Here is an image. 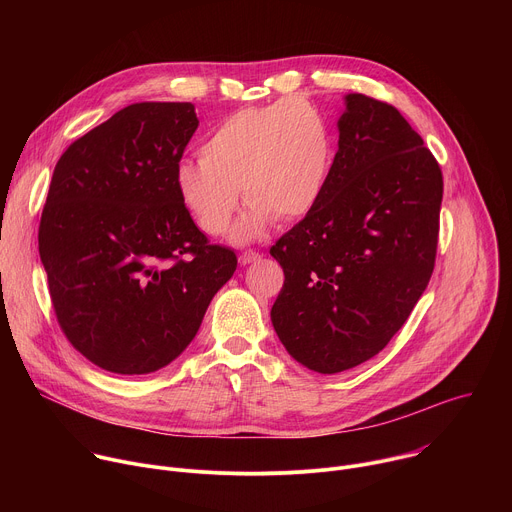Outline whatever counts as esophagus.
I'll use <instances>...</instances> for the list:
<instances>
[{
    "label": "esophagus",
    "mask_w": 512,
    "mask_h": 512,
    "mask_svg": "<svg viewBox=\"0 0 512 512\" xmlns=\"http://www.w3.org/2000/svg\"><path fill=\"white\" fill-rule=\"evenodd\" d=\"M261 259V255L257 253V251H243L241 255H239V263L241 265H249V263H255V261H259Z\"/></svg>",
    "instance_id": "esophagus-1"
}]
</instances>
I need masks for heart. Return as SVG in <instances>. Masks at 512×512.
Here are the masks:
<instances>
[{
	"mask_svg": "<svg viewBox=\"0 0 512 512\" xmlns=\"http://www.w3.org/2000/svg\"><path fill=\"white\" fill-rule=\"evenodd\" d=\"M200 158L176 166L182 204L206 235L221 237L231 229L243 188L253 204L235 231L243 241L273 218L294 223L316 208L334 166V135L312 101L287 97L231 113L204 139Z\"/></svg>",
	"mask_w": 512,
	"mask_h": 512,
	"instance_id": "heart-1",
	"label": "heart"
}]
</instances>
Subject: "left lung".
I'll use <instances>...</instances> for the list:
<instances>
[{"label": "left lung", "instance_id": "left-lung-1", "mask_svg": "<svg viewBox=\"0 0 512 512\" xmlns=\"http://www.w3.org/2000/svg\"><path fill=\"white\" fill-rule=\"evenodd\" d=\"M344 101L326 190L269 251L285 275L273 328L322 375L373 358L405 324L433 273L444 194L440 164L393 105Z\"/></svg>", "mask_w": 512, "mask_h": 512}]
</instances>
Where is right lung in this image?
Masks as SVG:
<instances>
[{
	"instance_id": "1",
	"label": "right lung",
	"mask_w": 512,
	"mask_h": 512,
	"mask_svg": "<svg viewBox=\"0 0 512 512\" xmlns=\"http://www.w3.org/2000/svg\"><path fill=\"white\" fill-rule=\"evenodd\" d=\"M196 127L192 103H133L54 168L40 259L64 336L103 371L148 375L178 358L237 269L176 190Z\"/></svg>"
}]
</instances>
